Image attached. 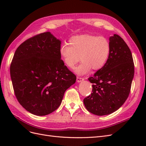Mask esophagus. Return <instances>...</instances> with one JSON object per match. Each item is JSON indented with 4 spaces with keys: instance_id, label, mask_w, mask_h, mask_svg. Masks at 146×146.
Here are the masks:
<instances>
[{
    "instance_id": "1",
    "label": "esophagus",
    "mask_w": 146,
    "mask_h": 146,
    "mask_svg": "<svg viewBox=\"0 0 146 146\" xmlns=\"http://www.w3.org/2000/svg\"><path fill=\"white\" fill-rule=\"evenodd\" d=\"M84 80V78H82V77H77V82L78 83H80V82H82V81Z\"/></svg>"
}]
</instances>
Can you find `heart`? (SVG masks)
I'll return each mask as SVG.
<instances>
[{"instance_id":"obj_1","label":"heart","mask_w":146,"mask_h":146,"mask_svg":"<svg viewBox=\"0 0 146 146\" xmlns=\"http://www.w3.org/2000/svg\"><path fill=\"white\" fill-rule=\"evenodd\" d=\"M111 45L104 36L83 35L70 38L69 45L63 44L60 47L59 54L66 66L72 68L78 61L82 62L74 69V72L82 76L91 69L102 68L109 58Z\"/></svg>"}]
</instances>
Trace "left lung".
<instances>
[{
    "instance_id": "1",
    "label": "left lung",
    "mask_w": 146,
    "mask_h": 146,
    "mask_svg": "<svg viewBox=\"0 0 146 146\" xmlns=\"http://www.w3.org/2000/svg\"><path fill=\"white\" fill-rule=\"evenodd\" d=\"M109 41V58L102 68L88 78L92 92L83 100L88 111L98 116L111 114L124 104L134 77L133 57L127 44L116 34Z\"/></svg>"
}]
</instances>
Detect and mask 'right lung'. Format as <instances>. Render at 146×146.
<instances>
[{"label": "right lung", "instance_id": "add662e5", "mask_svg": "<svg viewBox=\"0 0 146 146\" xmlns=\"http://www.w3.org/2000/svg\"><path fill=\"white\" fill-rule=\"evenodd\" d=\"M61 41L48 32L31 38L17 47L10 76L19 104L33 114L46 116L58 108L76 76L61 60Z\"/></svg>", "mask_w": 146, "mask_h": 146}]
</instances>
